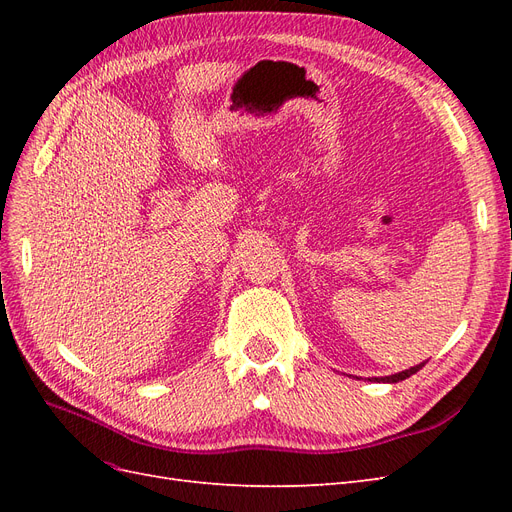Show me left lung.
I'll list each match as a JSON object with an SVG mask.
<instances>
[{
	"mask_svg": "<svg viewBox=\"0 0 512 512\" xmlns=\"http://www.w3.org/2000/svg\"><path fill=\"white\" fill-rule=\"evenodd\" d=\"M425 363H421V365H416V367H410V369H406V371H399V374H393V376H384V378H374L376 382H401V380H406V378H410L412 374H416L418 369H421Z\"/></svg>",
	"mask_w": 512,
	"mask_h": 512,
	"instance_id": "1",
	"label": "left lung"
}]
</instances>
